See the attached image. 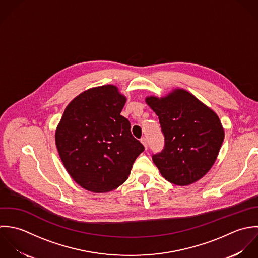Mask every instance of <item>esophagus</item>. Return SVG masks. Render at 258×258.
Wrapping results in <instances>:
<instances>
[{"label": "esophagus", "instance_id": "obj_1", "mask_svg": "<svg viewBox=\"0 0 258 258\" xmlns=\"http://www.w3.org/2000/svg\"><path fill=\"white\" fill-rule=\"evenodd\" d=\"M141 143L144 145V147L146 148V150L148 149V141H147V139L146 138H142L141 139Z\"/></svg>", "mask_w": 258, "mask_h": 258}]
</instances>
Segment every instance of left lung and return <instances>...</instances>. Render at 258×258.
I'll return each mask as SVG.
<instances>
[{"mask_svg": "<svg viewBox=\"0 0 258 258\" xmlns=\"http://www.w3.org/2000/svg\"><path fill=\"white\" fill-rule=\"evenodd\" d=\"M147 103L158 116L164 149L153 160L169 182L191 184L211 168L224 140L217 114L192 94L175 89L166 97H148Z\"/></svg>", "mask_w": 258, "mask_h": 258, "instance_id": "1", "label": "left lung"}]
</instances>
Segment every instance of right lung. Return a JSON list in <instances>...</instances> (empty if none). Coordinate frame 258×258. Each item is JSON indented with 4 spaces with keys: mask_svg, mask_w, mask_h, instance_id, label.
I'll use <instances>...</instances> for the list:
<instances>
[{
    "mask_svg": "<svg viewBox=\"0 0 258 258\" xmlns=\"http://www.w3.org/2000/svg\"><path fill=\"white\" fill-rule=\"evenodd\" d=\"M125 102L115 86L90 89L68 104L56 127L55 146L67 171L89 191L117 188L145 151L120 114Z\"/></svg>",
    "mask_w": 258,
    "mask_h": 258,
    "instance_id": "obj_1",
    "label": "right lung"
}]
</instances>
